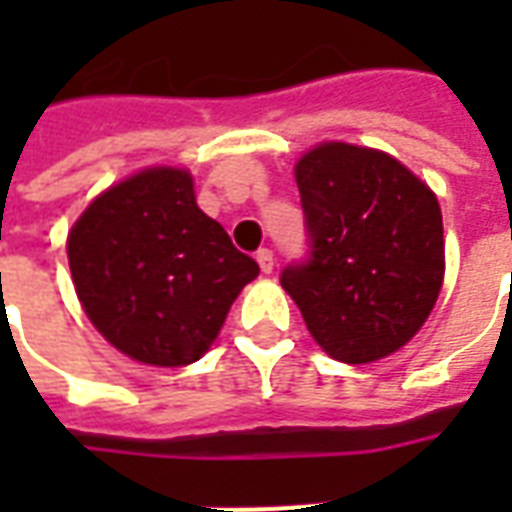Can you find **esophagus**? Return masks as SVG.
Instances as JSON below:
<instances>
[{"mask_svg": "<svg viewBox=\"0 0 512 512\" xmlns=\"http://www.w3.org/2000/svg\"><path fill=\"white\" fill-rule=\"evenodd\" d=\"M257 266H260L263 274H271V271H274V252H271V249H260V252H257Z\"/></svg>", "mask_w": 512, "mask_h": 512, "instance_id": "1", "label": "esophagus"}]
</instances>
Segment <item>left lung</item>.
<instances>
[{"label": "left lung", "instance_id": "obj_1", "mask_svg": "<svg viewBox=\"0 0 512 512\" xmlns=\"http://www.w3.org/2000/svg\"><path fill=\"white\" fill-rule=\"evenodd\" d=\"M310 257L282 271L326 354L367 365L414 337L444 279L436 194L389 153L323 142L296 164Z\"/></svg>", "mask_w": 512, "mask_h": 512}]
</instances>
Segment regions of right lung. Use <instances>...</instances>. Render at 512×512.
I'll return each mask as SVG.
<instances>
[{
  "mask_svg": "<svg viewBox=\"0 0 512 512\" xmlns=\"http://www.w3.org/2000/svg\"><path fill=\"white\" fill-rule=\"evenodd\" d=\"M68 263L95 329L156 367L197 362L260 274L197 208L194 180L178 167L142 169L95 197L68 233Z\"/></svg>",
  "mask_w": 512,
  "mask_h": 512,
  "instance_id": "1",
  "label": "right lung"
}]
</instances>
